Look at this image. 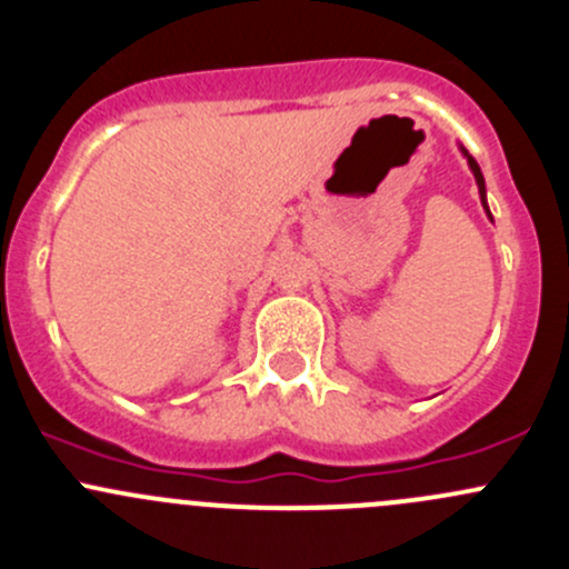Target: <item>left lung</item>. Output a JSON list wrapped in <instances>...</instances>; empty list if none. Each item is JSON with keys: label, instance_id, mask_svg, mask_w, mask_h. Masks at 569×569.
<instances>
[{"label": "left lung", "instance_id": "obj_1", "mask_svg": "<svg viewBox=\"0 0 569 569\" xmlns=\"http://www.w3.org/2000/svg\"><path fill=\"white\" fill-rule=\"evenodd\" d=\"M460 152H463V158H466V163H469V169H471V174H475V182H477V190H480V201H482V209H486V214L490 220H493V214H490V209H488V196H486V177H482V171H480V166H477V160L471 158L469 152H466L463 147H460Z\"/></svg>", "mask_w": 569, "mask_h": 569}]
</instances>
